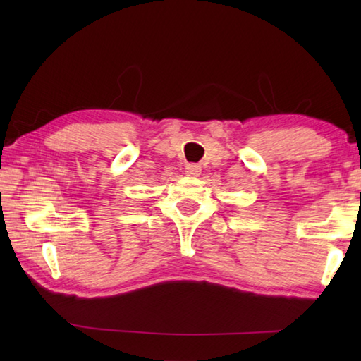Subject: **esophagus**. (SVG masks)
I'll return each instance as SVG.
<instances>
[{
  "label": "esophagus",
  "instance_id": "34e87169",
  "mask_svg": "<svg viewBox=\"0 0 361 361\" xmlns=\"http://www.w3.org/2000/svg\"><path fill=\"white\" fill-rule=\"evenodd\" d=\"M188 175L190 176H198L202 173V167L198 164H186V171H185Z\"/></svg>",
  "mask_w": 361,
  "mask_h": 361
}]
</instances>
